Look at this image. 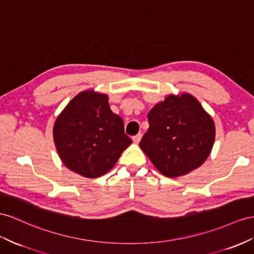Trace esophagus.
<instances>
[{"mask_svg": "<svg viewBox=\"0 0 254 254\" xmlns=\"http://www.w3.org/2000/svg\"><path fill=\"white\" fill-rule=\"evenodd\" d=\"M141 137H142V135H141V134H137V135L133 136V137H132L133 142H135V144H138V142H139V141H140V139H141Z\"/></svg>", "mask_w": 254, "mask_h": 254, "instance_id": "1", "label": "esophagus"}]
</instances>
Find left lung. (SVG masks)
Masks as SVG:
<instances>
[{
  "label": "left lung",
  "mask_w": 254,
  "mask_h": 254,
  "mask_svg": "<svg viewBox=\"0 0 254 254\" xmlns=\"http://www.w3.org/2000/svg\"><path fill=\"white\" fill-rule=\"evenodd\" d=\"M139 146L166 177L183 176L204 163L214 141V123L190 94L170 95L148 114Z\"/></svg>",
  "instance_id": "1"
}]
</instances>
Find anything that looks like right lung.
<instances>
[{"label": "right lung", "mask_w": 254, "mask_h": 254, "mask_svg": "<svg viewBox=\"0 0 254 254\" xmlns=\"http://www.w3.org/2000/svg\"><path fill=\"white\" fill-rule=\"evenodd\" d=\"M54 139L64 165L88 178L112 170L132 144L108 96L92 91L76 95L64 108L55 122Z\"/></svg>", "instance_id": "right-lung-1"}]
</instances>
